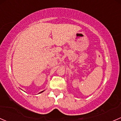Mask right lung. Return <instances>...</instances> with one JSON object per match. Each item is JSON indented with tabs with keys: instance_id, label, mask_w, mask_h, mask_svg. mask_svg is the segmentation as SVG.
I'll return each mask as SVG.
<instances>
[{
	"instance_id": "right-lung-1",
	"label": "right lung",
	"mask_w": 121,
	"mask_h": 121,
	"mask_svg": "<svg viewBox=\"0 0 121 121\" xmlns=\"http://www.w3.org/2000/svg\"><path fill=\"white\" fill-rule=\"evenodd\" d=\"M43 91H40V93H42L43 92Z\"/></svg>"
}]
</instances>
